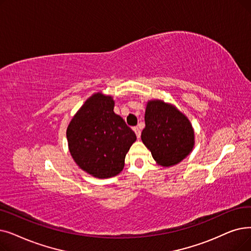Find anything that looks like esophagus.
I'll return each instance as SVG.
<instances>
[{
	"instance_id": "obj_1",
	"label": "esophagus",
	"mask_w": 251,
	"mask_h": 251,
	"mask_svg": "<svg viewBox=\"0 0 251 251\" xmlns=\"http://www.w3.org/2000/svg\"><path fill=\"white\" fill-rule=\"evenodd\" d=\"M133 130H134V132H135V134H136L137 138H139V137H140V134H141V132H140V129H139L138 127H134V128H133Z\"/></svg>"
}]
</instances>
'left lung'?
<instances>
[{"label":"left lung","mask_w":251,"mask_h":251,"mask_svg":"<svg viewBox=\"0 0 251 251\" xmlns=\"http://www.w3.org/2000/svg\"><path fill=\"white\" fill-rule=\"evenodd\" d=\"M145 122L141 140L158 165H176L191 154L195 146L194 128L176 105L161 100H149Z\"/></svg>","instance_id":"8db88e82"}]
</instances>
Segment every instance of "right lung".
<instances>
[{"label":"right lung","instance_id":"1","mask_svg":"<svg viewBox=\"0 0 251 251\" xmlns=\"http://www.w3.org/2000/svg\"><path fill=\"white\" fill-rule=\"evenodd\" d=\"M115 100L102 92L92 94L75 114L67 129L69 150L82 170L96 178L118 176L136 135L114 112Z\"/></svg>","mask_w":251,"mask_h":251}]
</instances>
